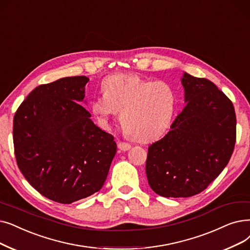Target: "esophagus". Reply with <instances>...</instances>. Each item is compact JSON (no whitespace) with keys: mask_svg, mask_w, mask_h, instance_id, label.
<instances>
[{"mask_svg":"<svg viewBox=\"0 0 250 250\" xmlns=\"http://www.w3.org/2000/svg\"><path fill=\"white\" fill-rule=\"evenodd\" d=\"M118 148L123 151H127L132 148V145L126 142H118Z\"/></svg>","mask_w":250,"mask_h":250,"instance_id":"obj_1","label":"esophagus"}]
</instances>
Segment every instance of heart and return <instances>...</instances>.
<instances>
[{"instance_id": "heart-1", "label": "heart", "mask_w": 250, "mask_h": 250, "mask_svg": "<svg viewBox=\"0 0 250 250\" xmlns=\"http://www.w3.org/2000/svg\"><path fill=\"white\" fill-rule=\"evenodd\" d=\"M102 93L94 97L92 113L104 126L121 113L125 132L141 142L164 134L175 110V91L162 81L152 82L136 74H112L103 81Z\"/></svg>"}]
</instances>
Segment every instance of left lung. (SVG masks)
<instances>
[{
  "mask_svg": "<svg viewBox=\"0 0 250 250\" xmlns=\"http://www.w3.org/2000/svg\"><path fill=\"white\" fill-rule=\"evenodd\" d=\"M187 105L170 131L148 148L149 186L164 197H190L208 188L229 162L236 142L233 103L206 79L184 72Z\"/></svg>",
  "mask_w": 250,
  "mask_h": 250,
  "instance_id": "8db88e82",
  "label": "left lung"
}]
</instances>
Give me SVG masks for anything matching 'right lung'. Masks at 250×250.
Listing matches in <instances>:
<instances>
[{
	"instance_id": "obj_1",
	"label": "right lung",
	"mask_w": 250,
	"mask_h": 250,
	"mask_svg": "<svg viewBox=\"0 0 250 250\" xmlns=\"http://www.w3.org/2000/svg\"><path fill=\"white\" fill-rule=\"evenodd\" d=\"M88 82L81 75L41 84L14 115L20 171L42 196L63 204L98 192L116 153L113 136L97 126L80 104Z\"/></svg>"
}]
</instances>
